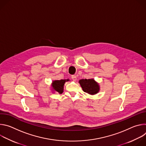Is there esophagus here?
<instances>
[{
	"instance_id": "esophagus-1",
	"label": "esophagus",
	"mask_w": 146,
	"mask_h": 146,
	"mask_svg": "<svg viewBox=\"0 0 146 146\" xmlns=\"http://www.w3.org/2000/svg\"><path fill=\"white\" fill-rule=\"evenodd\" d=\"M72 79L74 81H76L77 80V76L76 75H72Z\"/></svg>"
}]
</instances>
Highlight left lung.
Segmentation results:
<instances>
[{"mask_svg":"<svg viewBox=\"0 0 146 146\" xmlns=\"http://www.w3.org/2000/svg\"><path fill=\"white\" fill-rule=\"evenodd\" d=\"M83 91L88 94L94 95L100 91V86L94 78L81 79L78 81Z\"/></svg>","mask_w":146,"mask_h":146,"instance_id":"8db88e82","label":"left lung"}]
</instances>
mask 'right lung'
<instances>
[{
  "instance_id": "obj_1",
  "label": "right lung",
  "mask_w": 146,
  "mask_h": 146,
  "mask_svg": "<svg viewBox=\"0 0 146 146\" xmlns=\"http://www.w3.org/2000/svg\"><path fill=\"white\" fill-rule=\"evenodd\" d=\"M69 79H64L60 80H54L51 84V90L53 93L58 92L62 94L64 92V88L65 83L67 81H69Z\"/></svg>"
}]
</instances>
